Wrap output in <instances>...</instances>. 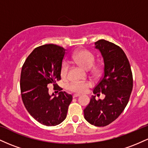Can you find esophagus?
Returning a JSON list of instances; mask_svg holds the SVG:
<instances>
[{
	"label": "esophagus",
	"mask_w": 148,
	"mask_h": 148,
	"mask_svg": "<svg viewBox=\"0 0 148 148\" xmlns=\"http://www.w3.org/2000/svg\"><path fill=\"white\" fill-rule=\"evenodd\" d=\"M80 95L79 94H74L73 95V97L75 98V97H79Z\"/></svg>",
	"instance_id": "1"
}]
</instances>
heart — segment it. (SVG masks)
<instances>
[{
	"label": "heart",
	"mask_w": 148,
	"mask_h": 148,
	"mask_svg": "<svg viewBox=\"0 0 148 148\" xmlns=\"http://www.w3.org/2000/svg\"><path fill=\"white\" fill-rule=\"evenodd\" d=\"M72 60L77 64H80L85 69H89L93 66L95 62V56L92 53L86 49H82L73 54ZM69 69V63L67 61L62 62L60 67V75L63 79L67 77ZM102 68L100 65H95L92 68L90 72L94 75H99L101 72ZM92 86L90 81H72L69 84L68 88L71 91L78 93H84L88 89Z\"/></svg>",
	"instance_id": "heart-1"
}]
</instances>
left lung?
<instances>
[{"label": "left lung", "mask_w": 148, "mask_h": 148, "mask_svg": "<svg viewBox=\"0 0 148 148\" xmlns=\"http://www.w3.org/2000/svg\"><path fill=\"white\" fill-rule=\"evenodd\" d=\"M103 58V74L93 93L105 95L103 99L95 96L84 110V118L96 127L111 124L123 113L128 103L133 88V76L126 54L118 45L105 40L95 42Z\"/></svg>", "instance_id": "1"}]
</instances>
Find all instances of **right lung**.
<instances>
[{"instance_id": "add662e5", "label": "right lung", "mask_w": 148, "mask_h": 148, "mask_svg": "<svg viewBox=\"0 0 148 148\" xmlns=\"http://www.w3.org/2000/svg\"><path fill=\"white\" fill-rule=\"evenodd\" d=\"M65 54V49L56 45L40 46L32 51L22 66V101L30 115L46 126L62 123L72 100V95L61 91L62 89L56 84L61 79L60 67ZM49 83L61 91L58 97L49 95L47 86Z\"/></svg>"}]
</instances>
